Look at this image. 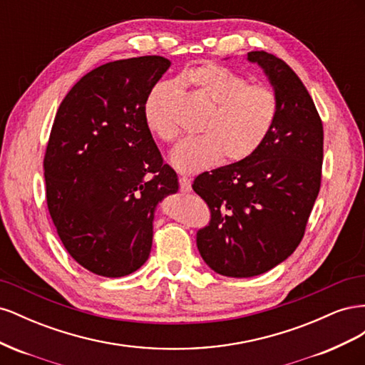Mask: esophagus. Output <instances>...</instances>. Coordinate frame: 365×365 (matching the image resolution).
<instances>
[{
    "mask_svg": "<svg viewBox=\"0 0 365 365\" xmlns=\"http://www.w3.org/2000/svg\"><path fill=\"white\" fill-rule=\"evenodd\" d=\"M180 190L182 193H187L192 190V181L187 176H180Z\"/></svg>",
    "mask_w": 365,
    "mask_h": 365,
    "instance_id": "1",
    "label": "esophagus"
}]
</instances>
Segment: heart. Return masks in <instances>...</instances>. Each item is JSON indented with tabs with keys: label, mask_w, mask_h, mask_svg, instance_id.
Returning <instances> with one entry per match:
<instances>
[{
	"label": "heart",
	"mask_w": 365,
	"mask_h": 365,
	"mask_svg": "<svg viewBox=\"0 0 365 365\" xmlns=\"http://www.w3.org/2000/svg\"><path fill=\"white\" fill-rule=\"evenodd\" d=\"M184 81L213 105L201 125L204 134L184 138L175 148L172 163L178 170H205L222 155L227 161L248 158L271 134L279 117V98L271 88L248 83L244 76L217 63L190 70ZM178 94V82H160L143 108L148 128L164 141L178 135L172 117V103Z\"/></svg>",
	"instance_id": "1"
}]
</instances>
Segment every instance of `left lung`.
Here are the masks:
<instances>
[{"instance_id": "obj_1", "label": "left lung", "mask_w": 365, "mask_h": 365, "mask_svg": "<svg viewBox=\"0 0 365 365\" xmlns=\"http://www.w3.org/2000/svg\"><path fill=\"white\" fill-rule=\"evenodd\" d=\"M248 61L267 74L279 117L248 158L196 176L192 187L212 219L196 233L201 257L225 277H254L277 267L300 244L322 185L323 123L288 63L267 51Z\"/></svg>"}]
</instances>
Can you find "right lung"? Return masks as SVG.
Wrapping results in <instances>:
<instances>
[{
  "label": "right lung",
  "mask_w": 365,
  "mask_h": 365,
  "mask_svg": "<svg viewBox=\"0 0 365 365\" xmlns=\"http://www.w3.org/2000/svg\"><path fill=\"white\" fill-rule=\"evenodd\" d=\"M170 61L94 68L62 101L43 157L47 205L62 244L88 271L123 277L150 254L158 202L178 192L143 108Z\"/></svg>",
  "instance_id": "add662e5"
}]
</instances>
